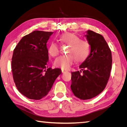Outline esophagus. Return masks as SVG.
<instances>
[{
	"instance_id": "34e87169",
	"label": "esophagus",
	"mask_w": 127,
	"mask_h": 127,
	"mask_svg": "<svg viewBox=\"0 0 127 127\" xmlns=\"http://www.w3.org/2000/svg\"><path fill=\"white\" fill-rule=\"evenodd\" d=\"M68 70H66V69H62V72L63 73H64V72H66V71H67Z\"/></svg>"
}]
</instances>
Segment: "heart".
I'll return each instance as SVG.
<instances>
[{
	"instance_id": "b5f03b06",
	"label": "heart",
	"mask_w": 127,
	"mask_h": 127,
	"mask_svg": "<svg viewBox=\"0 0 127 127\" xmlns=\"http://www.w3.org/2000/svg\"><path fill=\"white\" fill-rule=\"evenodd\" d=\"M59 40L62 44L69 45L68 49L66 56H61L55 61L56 67L68 69L74 63L75 60L78 63L85 61L90 53V45L88 42L84 40L80 39L76 34L66 32L59 36ZM48 52L50 56L56 57L59 53V47L56 43H51L48 48Z\"/></svg>"
}]
</instances>
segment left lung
<instances>
[{"mask_svg": "<svg viewBox=\"0 0 127 127\" xmlns=\"http://www.w3.org/2000/svg\"><path fill=\"white\" fill-rule=\"evenodd\" d=\"M91 45L90 54L80 64L79 71L71 72V89L75 96L89 99L100 94L109 81L112 68L111 50L101 34L88 30L85 35Z\"/></svg>", "mask_w": 127, "mask_h": 127, "instance_id": "8db88e82", "label": "left lung"}]
</instances>
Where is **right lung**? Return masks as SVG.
<instances>
[{
  "label": "right lung",
  "mask_w": 127,
  "mask_h": 127,
  "mask_svg": "<svg viewBox=\"0 0 127 127\" xmlns=\"http://www.w3.org/2000/svg\"><path fill=\"white\" fill-rule=\"evenodd\" d=\"M53 33L34 31L23 37L14 50V81L18 91L29 99L37 100L45 96L61 73L59 68H48L47 43Z\"/></svg>",
  "instance_id": "add662e5"
}]
</instances>
